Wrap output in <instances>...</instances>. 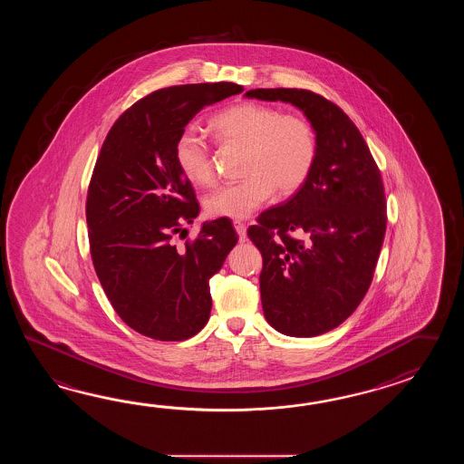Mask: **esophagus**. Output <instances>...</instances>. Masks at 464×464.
<instances>
[{
	"label": "esophagus",
	"mask_w": 464,
	"mask_h": 464,
	"mask_svg": "<svg viewBox=\"0 0 464 464\" xmlns=\"http://www.w3.org/2000/svg\"><path fill=\"white\" fill-rule=\"evenodd\" d=\"M234 228H236L237 234H238V238H240V242H246V227L244 222H240V220H234Z\"/></svg>",
	"instance_id": "esophagus-1"
}]
</instances>
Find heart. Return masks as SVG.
Here are the masks:
<instances>
[{
	"mask_svg": "<svg viewBox=\"0 0 464 464\" xmlns=\"http://www.w3.org/2000/svg\"><path fill=\"white\" fill-rule=\"evenodd\" d=\"M218 140L246 148L238 182L214 188L204 200L210 218H246L262 208L276 190L292 196L310 176L316 159V138L310 122L278 109L240 102L220 111L210 121ZM174 158L184 178L198 186L214 179L210 149L198 128L184 129L174 146Z\"/></svg>",
	"mask_w": 464,
	"mask_h": 464,
	"instance_id": "heart-1",
	"label": "heart"
}]
</instances>
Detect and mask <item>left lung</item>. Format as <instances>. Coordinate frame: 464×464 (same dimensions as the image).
Listing matches in <instances>:
<instances>
[{
	"label": "left lung",
	"mask_w": 464,
	"mask_h": 464,
	"mask_svg": "<svg viewBox=\"0 0 464 464\" xmlns=\"http://www.w3.org/2000/svg\"><path fill=\"white\" fill-rule=\"evenodd\" d=\"M246 98L290 102L315 130L305 184L246 234L264 258L266 322L284 335H322L355 312L372 284L386 230L382 174L353 121L328 99L286 88L250 89Z\"/></svg>",
	"instance_id": "obj_1"
}]
</instances>
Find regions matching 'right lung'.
I'll list each match as a JSON object with an SVG mask.
<instances>
[{
	"mask_svg": "<svg viewBox=\"0 0 464 464\" xmlns=\"http://www.w3.org/2000/svg\"><path fill=\"white\" fill-rule=\"evenodd\" d=\"M242 91L234 82L154 91L114 122L101 148L86 202L91 256L111 305L140 335L180 342L208 324V280L238 237L224 218L204 222L186 246L174 244L198 216L174 146L200 109Z\"/></svg>",
	"mask_w": 464,
	"mask_h": 464,
	"instance_id": "right-lung-1",
	"label": "right lung"
}]
</instances>
